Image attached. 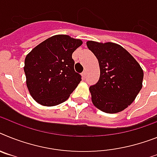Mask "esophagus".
<instances>
[{"label": "esophagus", "instance_id": "1", "mask_svg": "<svg viewBox=\"0 0 157 157\" xmlns=\"http://www.w3.org/2000/svg\"><path fill=\"white\" fill-rule=\"evenodd\" d=\"M86 74H87V72H86V70H85V71H84V72H82L83 77H85V76H86Z\"/></svg>", "mask_w": 157, "mask_h": 157}]
</instances>
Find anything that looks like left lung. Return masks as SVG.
<instances>
[{
  "label": "left lung",
  "instance_id": "left-lung-1",
  "mask_svg": "<svg viewBox=\"0 0 157 157\" xmlns=\"http://www.w3.org/2000/svg\"><path fill=\"white\" fill-rule=\"evenodd\" d=\"M86 44L98 60L101 71L98 82L89 87L93 105L106 113L123 111L141 89L143 69L120 44L93 40Z\"/></svg>",
  "mask_w": 157,
  "mask_h": 157
}]
</instances>
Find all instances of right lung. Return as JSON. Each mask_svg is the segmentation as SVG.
<instances>
[{"label":"right lung","instance_id":"obj_1","mask_svg":"<svg viewBox=\"0 0 157 157\" xmlns=\"http://www.w3.org/2000/svg\"><path fill=\"white\" fill-rule=\"evenodd\" d=\"M82 40L55 35L32 49L25 60L26 85L31 97L44 106H56L69 97L81 81L72 54Z\"/></svg>","mask_w":157,"mask_h":157}]
</instances>
